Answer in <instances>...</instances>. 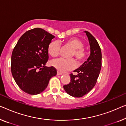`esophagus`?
<instances>
[{
    "mask_svg": "<svg viewBox=\"0 0 126 126\" xmlns=\"http://www.w3.org/2000/svg\"><path fill=\"white\" fill-rule=\"evenodd\" d=\"M63 75L62 73L59 72V71H58V72H57V75Z\"/></svg>",
    "mask_w": 126,
    "mask_h": 126,
    "instance_id": "esophagus-1",
    "label": "esophagus"
}]
</instances>
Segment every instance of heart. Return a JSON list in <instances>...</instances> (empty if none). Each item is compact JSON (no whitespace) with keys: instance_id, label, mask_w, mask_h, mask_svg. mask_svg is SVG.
Segmentation results:
<instances>
[{"instance_id":"1","label":"heart","mask_w":126,"mask_h":126,"mask_svg":"<svg viewBox=\"0 0 126 126\" xmlns=\"http://www.w3.org/2000/svg\"><path fill=\"white\" fill-rule=\"evenodd\" d=\"M65 45L74 49L71 57L74 56L79 62L83 61L85 54L82 48L83 44L80 39L76 38L68 39L65 41ZM60 48L61 46L58 41H52L48 46V52L52 57H57L59 54ZM51 64L58 71L63 73L72 70L76 67V63L74 59H65L62 58L53 59L51 62Z\"/></svg>"}]
</instances>
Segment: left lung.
I'll return each instance as SVG.
<instances>
[{
  "label": "left lung",
  "instance_id": "1",
  "mask_svg": "<svg viewBox=\"0 0 126 126\" xmlns=\"http://www.w3.org/2000/svg\"><path fill=\"white\" fill-rule=\"evenodd\" d=\"M84 32L89 40L91 54L87 61L74 71L78 75L71 74V82L63 86L67 93L74 97H81L93 89L97 82L102 64V54L98 43L89 32Z\"/></svg>",
  "mask_w": 126,
  "mask_h": 126
}]
</instances>
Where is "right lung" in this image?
I'll list each match as a JSON object with an SVG mask.
<instances>
[{"instance_id":"obj_1","label":"right lung","mask_w":126,"mask_h":126,"mask_svg":"<svg viewBox=\"0 0 126 126\" xmlns=\"http://www.w3.org/2000/svg\"><path fill=\"white\" fill-rule=\"evenodd\" d=\"M53 35L41 28L28 31L18 39L11 57V72L15 82L24 92L31 95L42 93L52 77L53 67L45 66L48 59V46Z\"/></svg>"}]
</instances>
